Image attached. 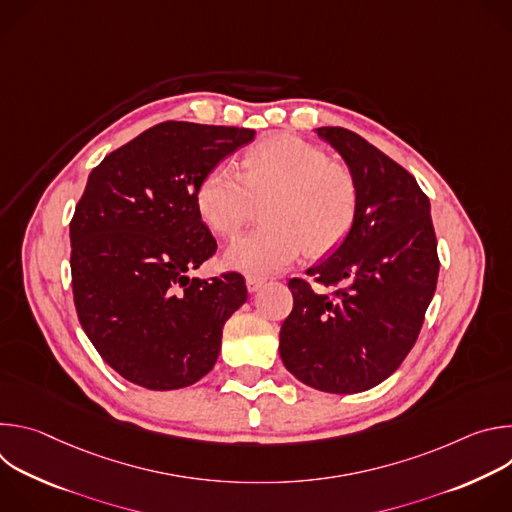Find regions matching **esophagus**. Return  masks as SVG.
<instances>
[{"mask_svg": "<svg viewBox=\"0 0 512 512\" xmlns=\"http://www.w3.org/2000/svg\"><path fill=\"white\" fill-rule=\"evenodd\" d=\"M265 279L263 277H257V275H247V289L251 291V294H255V291H259L263 287Z\"/></svg>", "mask_w": 512, "mask_h": 512, "instance_id": "esophagus-1", "label": "esophagus"}]
</instances>
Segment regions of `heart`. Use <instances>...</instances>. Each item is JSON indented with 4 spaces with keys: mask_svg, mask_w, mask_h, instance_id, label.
Returning <instances> with one entry per match:
<instances>
[{
    "mask_svg": "<svg viewBox=\"0 0 512 512\" xmlns=\"http://www.w3.org/2000/svg\"><path fill=\"white\" fill-rule=\"evenodd\" d=\"M202 223L231 237L261 206L263 227L237 237L223 265L249 275H269L294 263L304 251L320 257L350 233L358 212V182L352 170L328 158L318 145L294 135H273L243 158L239 172L216 164L194 190Z\"/></svg>",
    "mask_w": 512,
    "mask_h": 512,
    "instance_id": "b5f03b06",
    "label": "heart"
}]
</instances>
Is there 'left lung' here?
<instances>
[{
    "instance_id": "left-lung-1",
    "label": "left lung",
    "mask_w": 512,
    "mask_h": 512,
    "mask_svg": "<svg viewBox=\"0 0 512 512\" xmlns=\"http://www.w3.org/2000/svg\"><path fill=\"white\" fill-rule=\"evenodd\" d=\"M316 133L358 182V212L338 249L289 279L294 310L279 332L285 369L326 393H360L391 377L413 348L433 298L440 259L429 198L373 143L344 127Z\"/></svg>"
}]
</instances>
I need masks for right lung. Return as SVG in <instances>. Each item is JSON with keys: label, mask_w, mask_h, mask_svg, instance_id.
Masks as SVG:
<instances>
[{"label": "right lung", "mask_w": 512, "mask_h": 512, "mask_svg": "<svg viewBox=\"0 0 512 512\" xmlns=\"http://www.w3.org/2000/svg\"><path fill=\"white\" fill-rule=\"evenodd\" d=\"M253 137L245 127L164 121L89 174L70 221L72 296L85 334L129 383L172 391L212 371L247 285L235 271L188 275L216 251L194 190Z\"/></svg>", "instance_id": "right-lung-1"}]
</instances>
